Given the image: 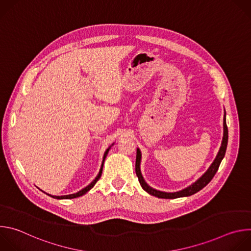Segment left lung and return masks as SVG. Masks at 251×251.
<instances>
[{
  "label": "left lung",
  "instance_id": "obj_1",
  "mask_svg": "<svg viewBox=\"0 0 251 251\" xmlns=\"http://www.w3.org/2000/svg\"><path fill=\"white\" fill-rule=\"evenodd\" d=\"M227 140H228V130H227V126H226V112H225V116H224V137H223V141H222V146L220 148V151L214 159V161L212 162V164L210 165V167L207 169V171L199 178L198 181H196L194 184H192L191 186L187 187L186 189L178 191V192H175V193H165V192H161V191H157L153 188H151L150 186L147 185V183L145 182L144 178H143V176L141 174V170H140V163H141V151L139 148H137V156H136V165H135V171H136V175L138 176L139 183L141 185V187L143 188V190L146 191L148 194L160 198V199H176V198H183V197H189L192 196L196 193H198L199 191H201L202 188H204L210 181L211 178L216 175V173L219 170V167L226 155V147H227Z\"/></svg>",
  "mask_w": 251,
  "mask_h": 251
}]
</instances>
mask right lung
<instances>
[{
	"label": "right lung",
	"mask_w": 251,
	"mask_h": 251,
	"mask_svg": "<svg viewBox=\"0 0 251 251\" xmlns=\"http://www.w3.org/2000/svg\"><path fill=\"white\" fill-rule=\"evenodd\" d=\"M113 145V144H112ZM110 148H111V146L107 149L106 151H105V153H104V156H103V161H102V165H101V168H100V171H99V173H98V175H97V176L94 178V180L87 186V187H85L84 189H82L81 191H79V192H77V193H75V194H71V195H67V196H50V195H49V194H47V195H49V196H50L51 198H53V199H57V200H62V199H75V198H78V197H81V196H83L84 194H86L89 190H91L93 187H94V185L97 183V181L99 180L100 178V176H101V174H102V169H103V164H104V161H105V158H106V156H107V154H108V152H109V150H110ZM45 193V192H44Z\"/></svg>",
	"instance_id": "1"
}]
</instances>
